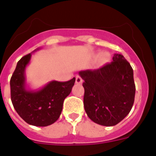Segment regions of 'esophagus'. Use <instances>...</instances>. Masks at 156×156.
<instances>
[{"instance_id": "34e87169", "label": "esophagus", "mask_w": 156, "mask_h": 156, "mask_svg": "<svg viewBox=\"0 0 156 156\" xmlns=\"http://www.w3.org/2000/svg\"><path fill=\"white\" fill-rule=\"evenodd\" d=\"M76 83H78V84H81L82 83H83V79L80 76H76Z\"/></svg>"}]
</instances>
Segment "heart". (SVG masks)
Here are the masks:
<instances>
[{
	"label": "heart",
	"mask_w": 156,
	"mask_h": 156,
	"mask_svg": "<svg viewBox=\"0 0 156 156\" xmlns=\"http://www.w3.org/2000/svg\"><path fill=\"white\" fill-rule=\"evenodd\" d=\"M102 53L101 51H98V52H97L96 54H95V58H100L102 56ZM109 59H110V56L108 54H107V53H105V54H104L103 56H102V60L103 61H105V62H108L109 61Z\"/></svg>",
	"instance_id": "heart-1"
}]
</instances>
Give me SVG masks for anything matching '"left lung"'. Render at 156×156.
<instances>
[{"label":"left lung","instance_id":"left-lung-1","mask_svg":"<svg viewBox=\"0 0 156 156\" xmlns=\"http://www.w3.org/2000/svg\"><path fill=\"white\" fill-rule=\"evenodd\" d=\"M84 88L83 105L88 118L104 126L119 124L134 105V72L123 55L115 54L111 63L96 70L78 73Z\"/></svg>","mask_w":156,"mask_h":156}]
</instances>
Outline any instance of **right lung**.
Returning a JSON list of instances; mask_svg holds the SVG:
<instances>
[{"instance_id":"add662e5","label":"right lung","mask_w":156,"mask_h":156,"mask_svg":"<svg viewBox=\"0 0 156 156\" xmlns=\"http://www.w3.org/2000/svg\"><path fill=\"white\" fill-rule=\"evenodd\" d=\"M31 58L32 53L26 55L16 64L10 81L11 98L13 107L23 120L43 127L53 124L60 117L63 101L71 93L75 78L67 82L53 80L42 88L32 90L27 85L25 75Z\"/></svg>"}]
</instances>
